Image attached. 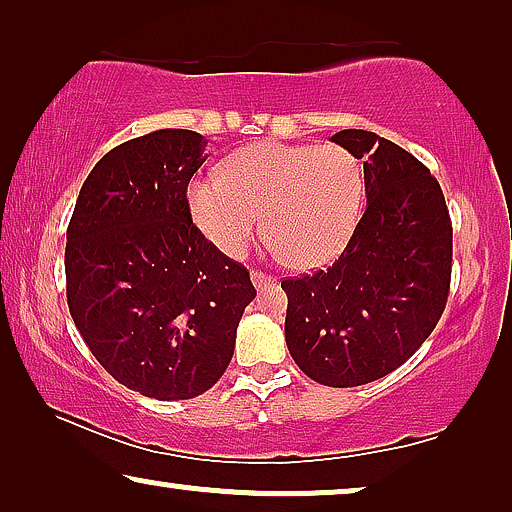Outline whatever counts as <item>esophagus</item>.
Returning a JSON list of instances; mask_svg holds the SVG:
<instances>
[{
    "instance_id": "esophagus-1",
    "label": "esophagus",
    "mask_w": 512,
    "mask_h": 512,
    "mask_svg": "<svg viewBox=\"0 0 512 512\" xmlns=\"http://www.w3.org/2000/svg\"><path fill=\"white\" fill-rule=\"evenodd\" d=\"M251 282H254L256 289H265V286L277 284V279L263 275V272H251Z\"/></svg>"
}]
</instances>
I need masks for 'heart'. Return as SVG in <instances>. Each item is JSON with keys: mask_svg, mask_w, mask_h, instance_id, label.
Segmentation results:
<instances>
[{"mask_svg": "<svg viewBox=\"0 0 512 512\" xmlns=\"http://www.w3.org/2000/svg\"><path fill=\"white\" fill-rule=\"evenodd\" d=\"M363 170L338 144L256 142L223 163L221 177L188 186L200 233L228 258H242L261 235L291 268L333 263L363 212Z\"/></svg>", "mask_w": 512, "mask_h": 512, "instance_id": "heart-1", "label": "heart"}]
</instances>
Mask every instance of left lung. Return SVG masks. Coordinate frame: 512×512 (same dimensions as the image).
<instances>
[{
  "mask_svg": "<svg viewBox=\"0 0 512 512\" xmlns=\"http://www.w3.org/2000/svg\"><path fill=\"white\" fill-rule=\"evenodd\" d=\"M363 160L366 212L331 268L284 279L286 347L307 377L359 387L403 366L445 310L452 223L440 184L368 130L331 137Z\"/></svg>",
  "mask_w": 512,
  "mask_h": 512,
  "instance_id": "left-lung-1",
  "label": "left lung"
}]
</instances>
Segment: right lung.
Segmentation results:
<instances>
[{
	"mask_svg": "<svg viewBox=\"0 0 512 512\" xmlns=\"http://www.w3.org/2000/svg\"><path fill=\"white\" fill-rule=\"evenodd\" d=\"M207 139L156 130L97 160L67 228V303L90 352L142 396L186 401L233 359L249 272L193 226L186 188Z\"/></svg>",
	"mask_w": 512,
	"mask_h": 512,
	"instance_id": "obj_1",
	"label": "right lung"
}]
</instances>
